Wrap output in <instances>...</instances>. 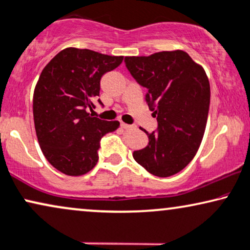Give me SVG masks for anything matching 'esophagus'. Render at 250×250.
I'll list each match as a JSON object with an SVG mask.
<instances>
[{
  "instance_id": "1",
  "label": "esophagus",
  "mask_w": 250,
  "mask_h": 250,
  "mask_svg": "<svg viewBox=\"0 0 250 250\" xmlns=\"http://www.w3.org/2000/svg\"><path fill=\"white\" fill-rule=\"evenodd\" d=\"M119 122H120V125H121L122 128H125V129H130V128H134V129H136L137 127H136V125H127V123H125L123 121H121V120H119Z\"/></svg>"
}]
</instances>
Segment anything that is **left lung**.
Masks as SVG:
<instances>
[{
  "mask_svg": "<svg viewBox=\"0 0 250 250\" xmlns=\"http://www.w3.org/2000/svg\"><path fill=\"white\" fill-rule=\"evenodd\" d=\"M125 67L146 88L145 102L157 118V131L134 151V159L151 174L166 178L182 170L203 140L210 106V83L202 65L183 50L125 56Z\"/></svg>",
  "mask_w": 250,
  "mask_h": 250,
  "instance_id": "1",
  "label": "left lung"
}]
</instances>
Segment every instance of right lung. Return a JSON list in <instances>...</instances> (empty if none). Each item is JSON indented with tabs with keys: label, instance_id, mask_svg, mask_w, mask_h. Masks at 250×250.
I'll use <instances>...</instances> for the list:
<instances>
[{
	"label": "right lung",
	"instance_id": "obj_1",
	"mask_svg": "<svg viewBox=\"0 0 250 250\" xmlns=\"http://www.w3.org/2000/svg\"><path fill=\"white\" fill-rule=\"evenodd\" d=\"M122 61L123 56L68 47L41 71L33 93L34 127L43 156L63 174L90 172L102 137L119 128V121L92 118L87 108L94 107L103 75Z\"/></svg>",
	"mask_w": 250,
	"mask_h": 250
}]
</instances>
